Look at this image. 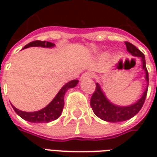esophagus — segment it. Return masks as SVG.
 <instances>
[{
    "label": "esophagus",
    "instance_id": "obj_1",
    "mask_svg": "<svg viewBox=\"0 0 157 157\" xmlns=\"http://www.w3.org/2000/svg\"><path fill=\"white\" fill-rule=\"evenodd\" d=\"M92 73H90V72H86L84 74H82V76H81V80H85V79H89V78H92Z\"/></svg>",
    "mask_w": 157,
    "mask_h": 157
}]
</instances>
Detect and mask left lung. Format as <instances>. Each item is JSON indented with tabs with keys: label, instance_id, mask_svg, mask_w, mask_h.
<instances>
[{
	"label": "left lung",
	"instance_id": "obj_1",
	"mask_svg": "<svg viewBox=\"0 0 157 157\" xmlns=\"http://www.w3.org/2000/svg\"><path fill=\"white\" fill-rule=\"evenodd\" d=\"M125 45L127 48V51L135 57L140 58L142 63V69L145 71V80L147 82V86L145 92H143L141 98L137 100L135 103L128 106H118L116 105L112 102H110L108 98L106 97L104 92H102L101 86L98 83H96V90L91 98V107L93 113L98 118L102 120L110 123H117L128 120L132 117L136 115L140 110L141 109L142 106L145 102L147 89H148L149 75L146 65H145V58L144 54L140 49L135 47L128 42H125Z\"/></svg>",
	"mask_w": 157,
	"mask_h": 157
}]
</instances>
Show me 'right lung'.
Instances as JSON below:
<instances>
[{
  "label": "right lung",
  "mask_w": 157,
  "mask_h": 157,
  "mask_svg": "<svg viewBox=\"0 0 157 157\" xmlns=\"http://www.w3.org/2000/svg\"><path fill=\"white\" fill-rule=\"evenodd\" d=\"M55 46V44L47 41H33L29 43L24 46V48H29V47H43V48H54ZM78 80H73L71 82H67L65 85L61 87L57 95L55 96V98L48 103L45 108L42 109L41 110L35 111V112H24L22 110H19L14 106L12 105V108L14 109L17 114L26 121L31 122V123H48L53 120H55L60 116L63 108L65 105L64 102V97L65 92L70 88H73L78 84Z\"/></svg>",
  "instance_id": "1"
}]
</instances>
